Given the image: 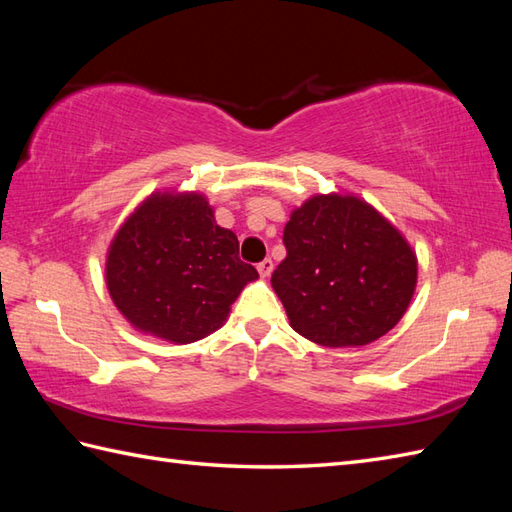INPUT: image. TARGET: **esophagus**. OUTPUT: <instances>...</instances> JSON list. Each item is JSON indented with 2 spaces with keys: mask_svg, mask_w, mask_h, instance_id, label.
Wrapping results in <instances>:
<instances>
[{
  "mask_svg": "<svg viewBox=\"0 0 512 512\" xmlns=\"http://www.w3.org/2000/svg\"><path fill=\"white\" fill-rule=\"evenodd\" d=\"M273 268H275L273 259H264V262H259V264H257L259 275H262L264 279H266V277H270V273H273Z\"/></svg>",
  "mask_w": 512,
  "mask_h": 512,
  "instance_id": "obj_1",
  "label": "esophagus"
}]
</instances>
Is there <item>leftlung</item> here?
I'll return each instance as SVG.
<instances>
[{"instance_id": "8db88e82", "label": "left lung", "mask_w": 512, "mask_h": 512, "mask_svg": "<svg viewBox=\"0 0 512 512\" xmlns=\"http://www.w3.org/2000/svg\"><path fill=\"white\" fill-rule=\"evenodd\" d=\"M288 255L270 277L292 330L325 347H361L407 312L418 257L398 228L356 195H312L284 228Z\"/></svg>"}]
</instances>
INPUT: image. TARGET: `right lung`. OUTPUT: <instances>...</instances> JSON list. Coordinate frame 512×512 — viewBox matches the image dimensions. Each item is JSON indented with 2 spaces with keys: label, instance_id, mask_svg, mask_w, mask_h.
I'll list each match as a JSON object with an SVG mask.
<instances>
[{
  "label": "right lung",
  "instance_id": "obj_1",
  "mask_svg": "<svg viewBox=\"0 0 512 512\" xmlns=\"http://www.w3.org/2000/svg\"><path fill=\"white\" fill-rule=\"evenodd\" d=\"M213 213L204 193L156 191L116 231L105 284L138 332L178 345L200 341L222 328L239 292L259 277Z\"/></svg>",
  "mask_w": 512,
  "mask_h": 512
}]
</instances>
